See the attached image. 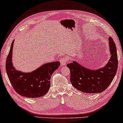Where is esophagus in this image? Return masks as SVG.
Segmentation results:
<instances>
[{
	"label": "esophagus",
	"instance_id": "obj_1",
	"mask_svg": "<svg viewBox=\"0 0 123 123\" xmlns=\"http://www.w3.org/2000/svg\"><path fill=\"white\" fill-rule=\"evenodd\" d=\"M68 61V58H67V57H63V58H62L61 59H60V62L62 66H63V65H65L67 64Z\"/></svg>",
	"mask_w": 123,
	"mask_h": 123
}]
</instances>
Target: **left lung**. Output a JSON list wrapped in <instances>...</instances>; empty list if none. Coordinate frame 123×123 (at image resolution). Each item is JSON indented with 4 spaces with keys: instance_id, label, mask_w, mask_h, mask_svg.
<instances>
[{
    "instance_id": "left-lung-1",
    "label": "left lung",
    "mask_w": 123,
    "mask_h": 123,
    "mask_svg": "<svg viewBox=\"0 0 123 123\" xmlns=\"http://www.w3.org/2000/svg\"><path fill=\"white\" fill-rule=\"evenodd\" d=\"M111 57L105 67L91 70L75 61L67 65L70 72V81L73 86L84 93L103 92L109 86L115 76L118 65L117 47L114 40L109 37Z\"/></svg>"
}]
</instances>
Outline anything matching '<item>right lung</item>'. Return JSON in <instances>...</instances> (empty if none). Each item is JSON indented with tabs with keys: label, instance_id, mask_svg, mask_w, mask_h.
<instances>
[{
	"label": "right lung",
	"instance_id": "add662e5",
	"mask_svg": "<svg viewBox=\"0 0 123 123\" xmlns=\"http://www.w3.org/2000/svg\"><path fill=\"white\" fill-rule=\"evenodd\" d=\"M13 40L6 58V69L8 78L17 93L27 98H37L46 95L50 87V78L53 72L60 66L59 62L45 63L29 73L16 70L13 65Z\"/></svg>",
	"mask_w": 123,
	"mask_h": 123
}]
</instances>
